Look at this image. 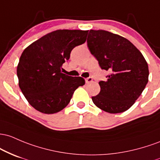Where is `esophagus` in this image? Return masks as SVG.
<instances>
[{
	"mask_svg": "<svg viewBox=\"0 0 160 160\" xmlns=\"http://www.w3.org/2000/svg\"><path fill=\"white\" fill-rule=\"evenodd\" d=\"M93 82V78H91V77H89V78H87L85 79V82L87 84H89V83H91V82Z\"/></svg>",
	"mask_w": 160,
	"mask_h": 160,
	"instance_id": "esophagus-1",
	"label": "esophagus"
}]
</instances>
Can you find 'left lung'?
I'll return each mask as SVG.
<instances>
[{"instance_id":"left-lung-1","label":"left lung","mask_w":160,"mask_h":160,"mask_svg":"<svg viewBox=\"0 0 160 160\" xmlns=\"http://www.w3.org/2000/svg\"><path fill=\"white\" fill-rule=\"evenodd\" d=\"M87 43L100 68L109 72L107 80L99 82L100 91L92 97L93 102L109 113L125 112L148 82L144 57L128 39L104 30H90Z\"/></svg>"}]
</instances>
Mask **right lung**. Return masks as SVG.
<instances>
[{"label":"right lung","instance_id":"add662e5","mask_svg":"<svg viewBox=\"0 0 160 160\" xmlns=\"http://www.w3.org/2000/svg\"><path fill=\"white\" fill-rule=\"evenodd\" d=\"M88 31L57 30L30 44L17 66L19 86L32 107L53 114L68 105L74 91L85 85L82 77L61 72L62 65L75 47L84 44Z\"/></svg>","mask_w":160,"mask_h":160}]
</instances>
